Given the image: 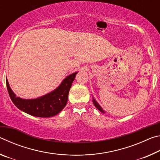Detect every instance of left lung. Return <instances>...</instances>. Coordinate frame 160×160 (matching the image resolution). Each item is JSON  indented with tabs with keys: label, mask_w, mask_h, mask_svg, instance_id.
I'll return each instance as SVG.
<instances>
[{
	"label": "left lung",
	"mask_w": 160,
	"mask_h": 160,
	"mask_svg": "<svg viewBox=\"0 0 160 160\" xmlns=\"http://www.w3.org/2000/svg\"><path fill=\"white\" fill-rule=\"evenodd\" d=\"M92 102H93V104H94V106H95V107L97 108V109H98L99 111H100V112H102V113H104V110L102 109V108L100 107V105L98 104V103L97 102V101L94 99H93V100H92Z\"/></svg>",
	"instance_id": "1"
}]
</instances>
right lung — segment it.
Instances as JSON below:
<instances>
[{"mask_svg":"<svg viewBox=\"0 0 160 160\" xmlns=\"http://www.w3.org/2000/svg\"><path fill=\"white\" fill-rule=\"evenodd\" d=\"M78 72L68 75L56 90L37 99H25L13 92L6 78V85L12 102L19 109L37 117H51L61 112L66 107L72 83Z\"/></svg>","mask_w":160,"mask_h":160,"instance_id":"add662e5","label":"right lung"}]
</instances>
